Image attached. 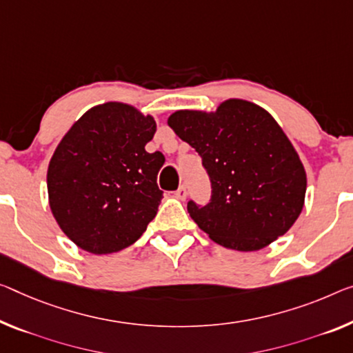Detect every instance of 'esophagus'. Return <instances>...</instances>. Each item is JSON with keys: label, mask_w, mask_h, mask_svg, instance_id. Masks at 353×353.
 Masks as SVG:
<instances>
[{"label": "esophagus", "mask_w": 353, "mask_h": 353, "mask_svg": "<svg viewBox=\"0 0 353 353\" xmlns=\"http://www.w3.org/2000/svg\"><path fill=\"white\" fill-rule=\"evenodd\" d=\"M175 197H176L178 200H186V197H188V191H186V188L181 186L180 189H178V191L175 192Z\"/></svg>", "instance_id": "obj_1"}]
</instances>
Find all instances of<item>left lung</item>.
Here are the masks:
<instances>
[{"label":"left lung","instance_id":"left-lung-1","mask_svg":"<svg viewBox=\"0 0 353 353\" xmlns=\"http://www.w3.org/2000/svg\"><path fill=\"white\" fill-rule=\"evenodd\" d=\"M169 126L195 148L213 194L188 203L195 224L218 245L259 251L295 224L305 207L306 170L283 128L251 101H222L216 110H176Z\"/></svg>","mask_w":353,"mask_h":353}]
</instances>
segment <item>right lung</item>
<instances>
[{
  "mask_svg": "<svg viewBox=\"0 0 353 353\" xmlns=\"http://www.w3.org/2000/svg\"><path fill=\"white\" fill-rule=\"evenodd\" d=\"M156 121L137 107H91L58 143L47 170L48 205L59 229L91 254L132 245L154 219L162 199L159 151L148 153Z\"/></svg>",
  "mask_w": 353,
  "mask_h": 353,
  "instance_id": "obj_1",
  "label": "right lung"
}]
</instances>
